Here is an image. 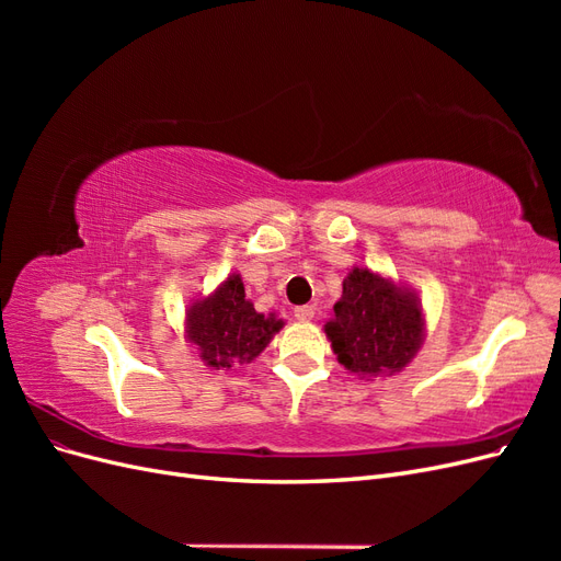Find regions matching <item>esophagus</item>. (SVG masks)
I'll list each match as a JSON object with an SVG mask.
<instances>
[{
	"label": "esophagus",
	"mask_w": 561,
	"mask_h": 561,
	"mask_svg": "<svg viewBox=\"0 0 561 561\" xmlns=\"http://www.w3.org/2000/svg\"><path fill=\"white\" fill-rule=\"evenodd\" d=\"M313 313H316V309L309 307V304H304V307H297V309H295V318L301 320V322H309V320L313 318Z\"/></svg>",
	"instance_id": "1"
}]
</instances>
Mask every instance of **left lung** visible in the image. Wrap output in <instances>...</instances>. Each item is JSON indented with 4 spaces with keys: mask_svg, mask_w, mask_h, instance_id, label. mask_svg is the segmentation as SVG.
Masks as SVG:
<instances>
[{
    "mask_svg": "<svg viewBox=\"0 0 561 561\" xmlns=\"http://www.w3.org/2000/svg\"><path fill=\"white\" fill-rule=\"evenodd\" d=\"M421 309L400 287L367 268H353L325 332L336 360L355 375H393L421 346Z\"/></svg>",
    "mask_w": 561,
    "mask_h": 561,
    "instance_id": "obj_1",
    "label": "left lung"
}]
</instances>
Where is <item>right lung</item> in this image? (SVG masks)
<instances>
[{
    "mask_svg": "<svg viewBox=\"0 0 561 561\" xmlns=\"http://www.w3.org/2000/svg\"><path fill=\"white\" fill-rule=\"evenodd\" d=\"M278 328L280 320L254 311L239 276L227 278L210 299L190 311V339L201 348V358L217 369L257 358Z\"/></svg>",
    "mask_w": 561,
    "mask_h": 561,
    "instance_id": "obj_1",
    "label": "right lung"
}]
</instances>
